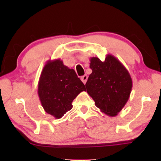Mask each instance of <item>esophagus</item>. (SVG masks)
I'll list each match as a JSON object with an SVG mask.
<instances>
[{"instance_id":"34e87169","label":"esophagus","mask_w":161,"mask_h":161,"mask_svg":"<svg viewBox=\"0 0 161 161\" xmlns=\"http://www.w3.org/2000/svg\"><path fill=\"white\" fill-rule=\"evenodd\" d=\"M87 80H88V76L86 75H84V76H82L81 77V80L82 81V82L85 84L86 83V81H87Z\"/></svg>"}]
</instances>
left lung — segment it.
<instances>
[{
	"label": "left lung",
	"mask_w": 161,
	"mask_h": 161,
	"mask_svg": "<svg viewBox=\"0 0 161 161\" xmlns=\"http://www.w3.org/2000/svg\"><path fill=\"white\" fill-rule=\"evenodd\" d=\"M90 61L92 73L86 84L87 93L101 112L114 117L129 98L132 88L131 75L112 54H107L104 61L98 57H91Z\"/></svg>",
	"instance_id": "8db88e82"
}]
</instances>
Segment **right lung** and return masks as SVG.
I'll use <instances>...</instances> for the list:
<instances>
[{"label": "right lung", "instance_id": "obj_1", "mask_svg": "<svg viewBox=\"0 0 161 161\" xmlns=\"http://www.w3.org/2000/svg\"><path fill=\"white\" fill-rule=\"evenodd\" d=\"M84 91V84L75 71L65 66L62 60L47 61L38 84L39 100L47 114L55 119L62 118L73 108L74 99Z\"/></svg>", "mask_w": 161, "mask_h": 161}]
</instances>
